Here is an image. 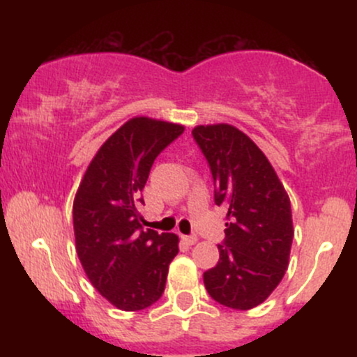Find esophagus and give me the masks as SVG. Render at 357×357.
<instances>
[{"label": "esophagus", "mask_w": 357, "mask_h": 357, "mask_svg": "<svg viewBox=\"0 0 357 357\" xmlns=\"http://www.w3.org/2000/svg\"><path fill=\"white\" fill-rule=\"evenodd\" d=\"M181 238H183L184 243H188V245H195L196 241H198V236H196V235H183Z\"/></svg>", "instance_id": "obj_1"}]
</instances>
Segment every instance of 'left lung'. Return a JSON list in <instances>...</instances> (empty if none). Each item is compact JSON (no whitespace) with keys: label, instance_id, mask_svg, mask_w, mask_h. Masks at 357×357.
Segmentation results:
<instances>
[{"label":"left lung","instance_id":"obj_1","mask_svg":"<svg viewBox=\"0 0 357 357\" xmlns=\"http://www.w3.org/2000/svg\"><path fill=\"white\" fill-rule=\"evenodd\" d=\"M191 134L210 166L215 203L227 210L220 260L203 273L204 287L221 305L253 309L285 275L294 238L290 199L265 154L236 127L198 126Z\"/></svg>","mask_w":357,"mask_h":357}]
</instances>
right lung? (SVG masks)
<instances>
[{
  "mask_svg": "<svg viewBox=\"0 0 357 357\" xmlns=\"http://www.w3.org/2000/svg\"><path fill=\"white\" fill-rule=\"evenodd\" d=\"M183 130L169 122L130 119L102 144L77 191V255L92 285L121 310L158 302L179 252L174 233L144 230L141 192L154 159Z\"/></svg>",
  "mask_w": 357,
  "mask_h": 357,
  "instance_id": "obj_1",
  "label": "right lung"
}]
</instances>
